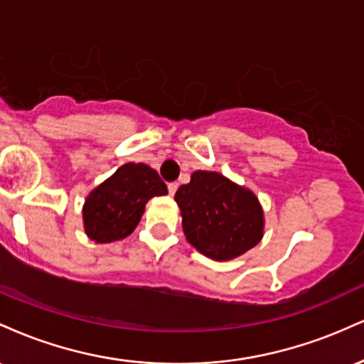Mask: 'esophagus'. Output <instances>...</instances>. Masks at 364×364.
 <instances>
[{"label":"esophagus","instance_id":"34e87169","mask_svg":"<svg viewBox=\"0 0 364 364\" xmlns=\"http://www.w3.org/2000/svg\"><path fill=\"white\" fill-rule=\"evenodd\" d=\"M168 190H169V195L174 196V193H176V191H178V183H169Z\"/></svg>","mask_w":364,"mask_h":364}]
</instances>
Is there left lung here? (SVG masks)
Masks as SVG:
<instances>
[{
    "label": "left lung",
    "mask_w": 364,
    "mask_h": 364,
    "mask_svg": "<svg viewBox=\"0 0 364 364\" xmlns=\"http://www.w3.org/2000/svg\"><path fill=\"white\" fill-rule=\"evenodd\" d=\"M188 243L212 260H232L260 243L263 210L248 188L214 171H195L174 195Z\"/></svg>",
    "instance_id": "left-lung-1"
}]
</instances>
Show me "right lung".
Segmentation results:
<instances>
[{
  "mask_svg": "<svg viewBox=\"0 0 364 364\" xmlns=\"http://www.w3.org/2000/svg\"><path fill=\"white\" fill-rule=\"evenodd\" d=\"M168 195V186L147 164L128 162L90 191L83 203L85 235L95 243H112L135 231L145 203Z\"/></svg>",
  "mask_w": 364,
  "mask_h": 364,
  "instance_id": "add662e5",
  "label": "right lung"
}]
</instances>
